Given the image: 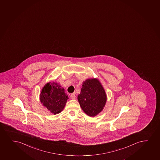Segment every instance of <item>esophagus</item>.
<instances>
[{
    "instance_id": "obj_1",
    "label": "esophagus",
    "mask_w": 160,
    "mask_h": 160,
    "mask_svg": "<svg viewBox=\"0 0 160 160\" xmlns=\"http://www.w3.org/2000/svg\"><path fill=\"white\" fill-rule=\"evenodd\" d=\"M70 97H71V98H72V99H75V98H76V95H75V93H71V95H70Z\"/></svg>"
}]
</instances>
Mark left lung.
<instances>
[{
    "instance_id": "obj_1",
    "label": "left lung",
    "mask_w": 160,
    "mask_h": 160,
    "mask_svg": "<svg viewBox=\"0 0 160 160\" xmlns=\"http://www.w3.org/2000/svg\"><path fill=\"white\" fill-rule=\"evenodd\" d=\"M77 98L83 111L89 116L94 117L104 107L107 95L100 82L96 78H91L83 82Z\"/></svg>"
}]
</instances>
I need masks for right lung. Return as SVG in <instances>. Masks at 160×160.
Segmentation results:
<instances>
[{
  "instance_id": "1",
  "label": "right lung",
  "mask_w": 160,
  "mask_h": 160,
  "mask_svg": "<svg viewBox=\"0 0 160 160\" xmlns=\"http://www.w3.org/2000/svg\"><path fill=\"white\" fill-rule=\"evenodd\" d=\"M68 99L64 89L56 82L46 84L40 94L41 103L54 115L63 110Z\"/></svg>"
}]
</instances>
